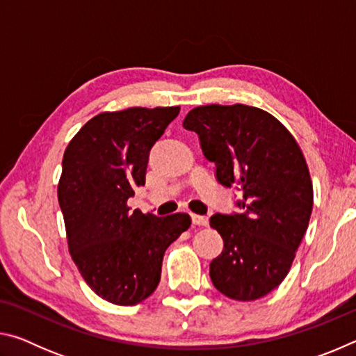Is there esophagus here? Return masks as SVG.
<instances>
[{
  "mask_svg": "<svg viewBox=\"0 0 356 356\" xmlns=\"http://www.w3.org/2000/svg\"><path fill=\"white\" fill-rule=\"evenodd\" d=\"M191 221H193V225H196V226H207L209 225L207 216L196 215V213L191 215Z\"/></svg>",
  "mask_w": 356,
  "mask_h": 356,
  "instance_id": "1",
  "label": "esophagus"
}]
</instances>
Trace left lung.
Returning a JSON list of instances; mask_svg holds the SVG:
<instances>
[{
  "mask_svg": "<svg viewBox=\"0 0 356 356\" xmlns=\"http://www.w3.org/2000/svg\"><path fill=\"white\" fill-rule=\"evenodd\" d=\"M225 186L238 185L243 213L210 218L225 242L210 280L227 298L252 301L278 287L308 229L314 191L303 150L272 114L256 106L204 105L184 119Z\"/></svg>",
  "mask_w": 356,
  "mask_h": 356,
  "instance_id": "1",
  "label": "left lung"
}]
</instances>
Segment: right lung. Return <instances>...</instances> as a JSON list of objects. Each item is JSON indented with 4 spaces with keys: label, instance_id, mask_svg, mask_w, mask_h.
I'll return each instance as SVG.
<instances>
[{
    "label": "right lung",
    "instance_id": "1",
    "mask_svg": "<svg viewBox=\"0 0 356 356\" xmlns=\"http://www.w3.org/2000/svg\"><path fill=\"white\" fill-rule=\"evenodd\" d=\"M180 106H134L89 119L63 156L58 201L70 256L100 298L134 306L154 293L168 246L190 215L130 212L135 186L146 182L149 152Z\"/></svg>",
    "mask_w": 356,
    "mask_h": 356
}]
</instances>
